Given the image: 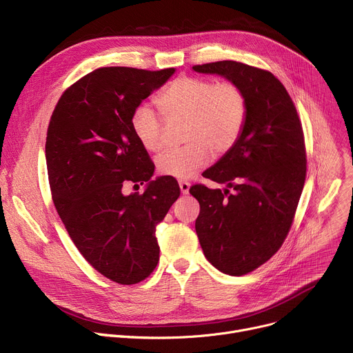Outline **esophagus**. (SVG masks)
I'll list each match as a JSON object with an SVG mask.
<instances>
[{
    "label": "esophagus",
    "mask_w": 353,
    "mask_h": 353,
    "mask_svg": "<svg viewBox=\"0 0 353 353\" xmlns=\"http://www.w3.org/2000/svg\"><path fill=\"white\" fill-rule=\"evenodd\" d=\"M179 185H180V191H181L183 194H188V191H190V183H187V181H180Z\"/></svg>",
    "instance_id": "obj_1"
}]
</instances>
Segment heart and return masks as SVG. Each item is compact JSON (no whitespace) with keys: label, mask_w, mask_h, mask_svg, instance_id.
I'll return each mask as SVG.
<instances>
[{"label":"heart","mask_w":353,"mask_h":353,"mask_svg":"<svg viewBox=\"0 0 353 353\" xmlns=\"http://www.w3.org/2000/svg\"><path fill=\"white\" fill-rule=\"evenodd\" d=\"M156 103L166 119H185L184 146L166 150L156 159L160 174L188 180L225 154L238 142L248 115L246 97L231 81L181 76L157 95ZM135 138L149 152L165 146L163 121L149 105H138L131 115Z\"/></svg>","instance_id":"1"}]
</instances>
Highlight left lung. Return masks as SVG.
<instances>
[{"mask_svg":"<svg viewBox=\"0 0 353 353\" xmlns=\"http://www.w3.org/2000/svg\"><path fill=\"white\" fill-rule=\"evenodd\" d=\"M193 70L235 83L248 103L238 142L203 173L225 188H190L200 203L196 232L207 261L242 276L268 262L290 231L307 170L303 128L290 95L270 72L234 60Z\"/></svg>","mask_w":353,"mask_h":353,"instance_id":"1","label":"left lung"}]
</instances>
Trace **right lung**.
Masks as SVG:
<instances>
[{
  "instance_id": "obj_1",
  "label": "right lung",
  "mask_w": 353,
  "mask_h": 353,
  "mask_svg": "<svg viewBox=\"0 0 353 353\" xmlns=\"http://www.w3.org/2000/svg\"><path fill=\"white\" fill-rule=\"evenodd\" d=\"M174 69L101 68L60 97L48 128L46 165L57 214L84 259L119 284L145 280L159 262L156 227L180 188L154 166L131 128L134 110ZM128 181L147 183L123 196Z\"/></svg>"
}]
</instances>
